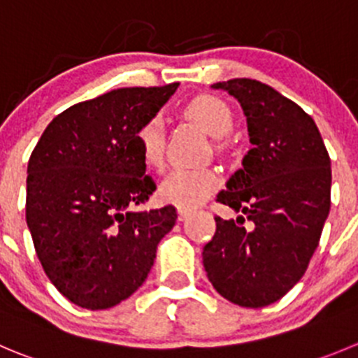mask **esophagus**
<instances>
[{"label": "esophagus", "instance_id": "obj_1", "mask_svg": "<svg viewBox=\"0 0 358 358\" xmlns=\"http://www.w3.org/2000/svg\"><path fill=\"white\" fill-rule=\"evenodd\" d=\"M189 214H192V210H189V209H182V207H179V220H181V221L188 220Z\"/></svg>", "mask_w": 358, "mask_h": 358}]
</instances>
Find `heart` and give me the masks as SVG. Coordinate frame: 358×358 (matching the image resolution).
Wrapping results in <instances>:
<instances>
[{
	"label": "heart",
	"mask_w": 358,
	"mask_h": 358,
	"mask_svg": "<svg viewBox=\"0 0 358 358\" xmlns=\"http://www.w3.org/2000/svg\"><path fill=\"white\" fill-rule=\"evenodd\" d=\"M189 121L196 122L213 137H227L234 128V114L227 103L213 94H200L182 108ZM137 145L142 159L151 169L165 162V130L159 119L144 122L137 131ZM217 149L223 148L217 142ZM217 186V173L213 169H176L159 186V199L182 209L200 206Z\"/></svg>",
	"instance_id": "1"
}]
</instances>
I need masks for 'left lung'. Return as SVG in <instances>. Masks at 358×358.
<instances>
[{
  "mask_svg": "<svg viewBox=\"0 0 358 358\" xmlns=\"http://www.w3.org/2000/svg\"><path fill=\"white\" fill-rule=\"evenodd\" d=\"M239 100L253 148L217 193L239 217L214 216L203 267L220 295L264 308L304 275L330 210V158L313 117L274 87L253 79L216 83Z\"/></svg>",
  "mask_w": 358,
  "mask_h": 358,
  "instance_id": "left-lung-1",
  "label": "left lung"
}]
</instances>
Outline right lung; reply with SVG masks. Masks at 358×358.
Masks as SVG:
<instances>
[{
  "label": "right lung",
  "instance_id": "obj_1",
  "mask_svg": "<svg viewBox=\"0 0 358 358\" xmlns=\"http://www.w3.org/2000/svg\"><path fill=\"white\" fill-rule=\"evenodd\" d=\"M179 84L121 87L57 114L28 163L26 221L50 283L98 311L145 281L173 206L135 213L156 185L145 176L137 131Z\"/></svg>",
  "mask_w": 358,
  "mask_h": 358
}]
</instances>
